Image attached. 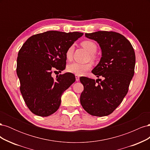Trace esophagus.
<instances>
[{"label": "esophagus", "mask_w": 150, "mask_h": 150, "mask_svg": "<svg viewBox=\"0 0 150 150\" xmlns=\"http://www.w3.org/2000/svg\"><path fill=\"white\" fill-rule=\"evenodd\" d=\"M75 77H76V81H79V76L78 75H75Z\"/></svg>", "instance_id": "34e87169"}]
</instances>
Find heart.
I'll return each instance as SVG.
<instances>
[{"label": "heart", "mask_w": 150, "mask_h": 150, "mask_svg": "<svg viewBox=\"0 0 150 150\" xmlns=\"http://www.w3.org/2000/svg\"><path fill=\"white\" fill-rule=\"evenodd\" d=\"M81 46L85 48L90 53V57L94 58V54L97 51V46L91 40H84L81 42ZM74 46L73 44L68 47L66 52V57L67 59H71L73 55ZM91 68V64L89 63L87 64H81L78 62H72L67 66V71L72 74L78 76H82Z\"/></svg>", "instance_id": "b5f03b06"}]
</instances>
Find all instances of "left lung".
Returning <instances> with one entry per match:
<instances>
[{"instance_id": "8db88e82", "label": "left lung", "mask_w": 150, "mask_h": 150, "mask_svg": "<svg viewBox=\"0 0 150 150\" xmlns=\"http://www.w3.org/2000/svg\"><path fill=\"white\" fill-rule=\"evenodd\" d=\"M87 38L96 41L101 49V57L92 71L96 81L81 77L84 91L80 102L84 110L95 116L110 115L121 103L128 91L135 66V53L125 36L112 31L86 33ZM100 81L98 82V81Z\"/></svg>"}]
</instances>
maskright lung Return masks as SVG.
<instances>
[{
    "mask_svg": "<svg viewBox=\"0 0 150 150\" xmlns=\"http://www.w3.org/2000/svg\"><path fill=\"white\" fill-rule=\"evenodd\" d=\"M83 35L79 32L47 31L31 36L22 45L18 53L17 74L22 97L34 115L46 117L55 112L62 93L75 82L70 72L54 79L52 69H65L67 49Z\"/></svg>",
    "mask_w": 150,
    "mask_h": 150,
    "instance_id": "right-lung-1",
    "label": "right lung"
}]
</instances>
